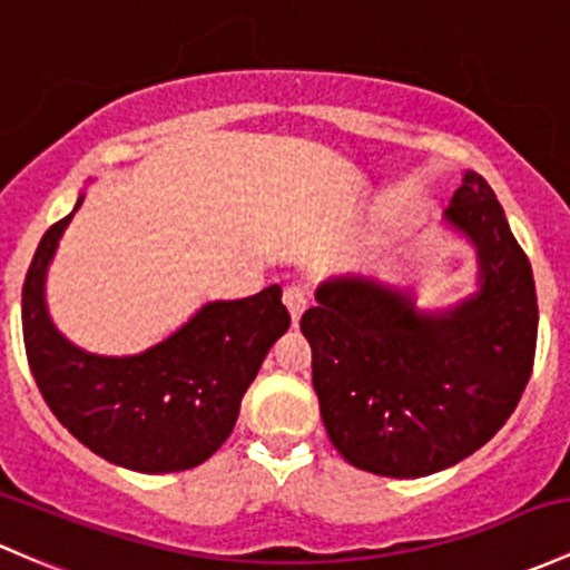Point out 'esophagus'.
<instances>
[{
  "mask_svg": "<svg viewBox=\"0 0 570 570\" xmlns=\"http://www.w3.org/2000/svg\"><path fill=\"white\" fill-rule=\"evenodd\" d=\"M284 305L289 308V316H292V325H297L305 311V305H308V297H305V292L301 286H286L284 289Z\"/></svg>",
  "mask_w": 570,
  "mask_h": 570,
  "instance_id": "esophagus-1",
  "label": "esophagus"
}]
</instances>
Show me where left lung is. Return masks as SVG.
<instances>
[{
    "label": "left lung",
    "instance_id": "8db88e82",
    "mask_svg": "<svg viewBox=\"0 0 570 570\" xmlns=\"http://www.w3.org/2000/svg\"><path fill=\"white\" fill-rule=\"evenodd\" d=\"M445 220L475 245V295L423 311L412 289L338 275L301 320L327 436L374 475L459 464L505 426L532 374L535 281L487 179L464 171Z\"/></svg>",
    "mask_w": 570,
    "mask_h": 570
}]
</instances>
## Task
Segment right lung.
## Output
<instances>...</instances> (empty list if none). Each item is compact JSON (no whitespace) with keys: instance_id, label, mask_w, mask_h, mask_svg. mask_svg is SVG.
<instances>
[{"instance_id":"add662e5","label":"right lung","mask_w":570,"mask_h":570,"mask_svg":"<svg viewBox=\"0 0 570 570\" xmlns=\"http://www.w3.org/2000/svg\"><path fill=\"white\" fill-rule=\"evenodd\" d=\"M73 213L46 232L23 281V346L35 382L57 421L100 459L147 475L190 470L232 434L239 401L289 327L281 286L202 305L139 355H92L70 344L46 308L48 265Z\"/></svg>"}]
</instances>
